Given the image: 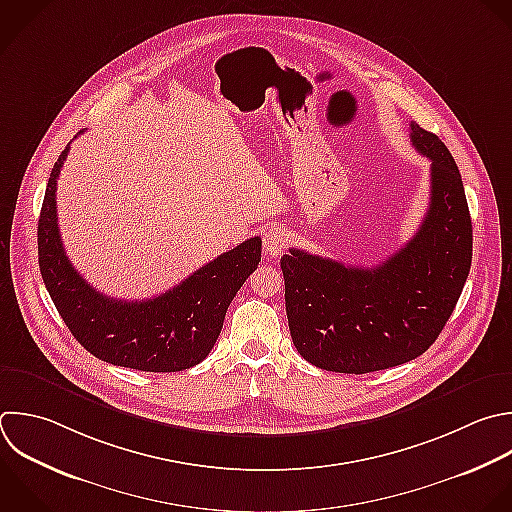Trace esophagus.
<instances>
[{"label": "esophagus", "mask_w": 512, "mask_h": 512, "mask_svg": "<svg viewBox=\"0 0 512 512\" xmlns=\"http://www.w3.org/2000/svg\"><path fill=\"white\" fill-rule=\"evenodd\" d=\"M288 244H290V234L284 228H270L264 234V252L270 258L280 256L288 248Z\"/></svg>", "instance_id": "1"}]
</instances>
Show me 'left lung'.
Listing matches in <instances>:
<instances>
[{
  "instance_id": "8db88e82",
  "label": "left lung",
  "mask_w": 512,
  "mask_h": 512,
  "mask_svg": "<svg viewBox=\"0 0 512 512\" xmlns=\"http://www.w3.org/2000/svg\"><path fill=\"white\" fill-rule=\"evenodd\" d=\"M410 142L430 160V202L404 248L374 268L298 248L280 260L292 342L316 368L364 374L420 356L464 288L472 222L460 172L438 136L416 122Z\"/></svg>"
}]
</instances>
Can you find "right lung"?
<instances>
[{
	"mask_svg": "<svg viewBox=\"0 0 512 512\" xmlns=\"http://www.w3.org/2000/svg\"><path fill=\"white\" fill-rule=\"evenodd\" d=\"M68 152L70 144L50 174L38 222L40 272L66 326L90 354L114 366L178 372L200 364L214 348L236 292L258 268L262 240L242 242L156 298H108L76 272L62 244L56 184Z\"/></svg>",
	"mask_w": 512,
	"mask_h": 512,
	"instance_id": "1",
	"label": "right lung"
}]
</instances>
